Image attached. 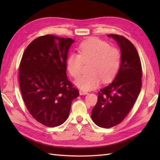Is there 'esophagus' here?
<instances>
[{"label":"esophagus","mask_w":160,"mask_h":160,"mask_svg":"<svg viewBox=\"0 0 160 160\" xmlns=\"http://www.w3.org/2000/svg\"><path fill=\"white\" fill-rule=\"evenodd\" d=\"M79 93L80 95H82V96H84V95H87L88 93L85 91H83V90H80L79 91Z\"/></svg>","instance_id":"esophagus-1"}]
</instances>
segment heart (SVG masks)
Wrapping results in <instances>:
<instances>
[{
  "label": "heart",
  "instance_id": "1",
  "mask_svg": "<svg viewBox=\"0 0 160 160\" xmlns=\"http://www.w3.org/2000/svg\"><path fill=\"white\" fill-rule=\"evenodd\" d=\"M78 53H71L67 58V69L71 76L76 78L80 73L82 62L90 61L89 73L81 75L74 81L78 88L83 91L98 87L101 79L108 82L115 76L121 65V53L117 48L103 40L91 38L80 43Z\"/></svg>",
  "mask_w": 160,
  "mask_h": 160
}]
</instances>
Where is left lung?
<instances>
[{
	"mask_svg": "<svg viewBox=\"0 0 160 160\" xmlns=\"http://www.w3.org/2000/svg\"><path fill=\"white\" fill-rule=\"evenodd\" d=\"M116 40L121 65L114 80L98 92L91 118L98 127L111 128L124 120L133 107L142 87V65L135 46L124 37L108 35Z\"/></svg>",
	"mask_w": 160,
	"mask_h": 160,
	"instance_id": "left-lung-1",
	"label": "left lung"
}]
</instances>
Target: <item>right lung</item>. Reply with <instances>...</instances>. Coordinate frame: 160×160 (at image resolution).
<instances>
[{"mask_svg":"<svg viewBox=\"0 0 160 160\" xmlns=\"http://www.w3.org/2000/svg\"><path fill=\"white\" fill-rule=\"evenodd\" d=\"M74 42L70 38L40 36L28 46L20 61L23 101L33 118L46 127L63 124L72 101L79 96L66 73L68 52Z\"/></svg>","mask_w":160,"mask_h":160,"instance_id":"add662e5","label":"right lung"}]
</instances>
